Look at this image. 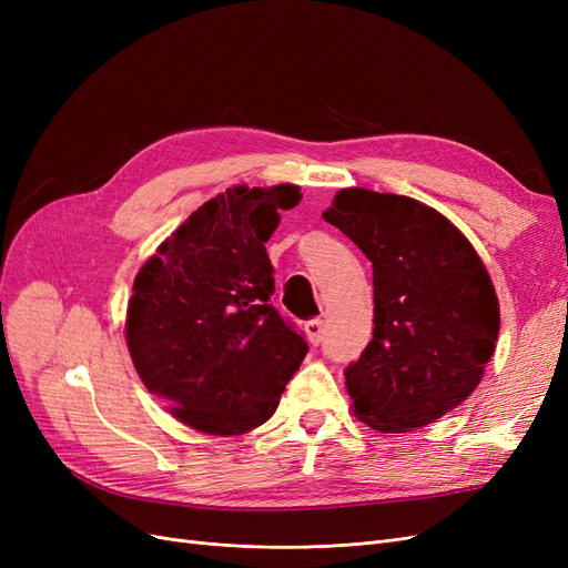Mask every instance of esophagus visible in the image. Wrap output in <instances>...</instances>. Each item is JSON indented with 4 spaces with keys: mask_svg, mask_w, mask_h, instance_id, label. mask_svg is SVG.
<instances>
[{
    "mask_svg": "<svg viewBox=\"0 0 568 568\" xmlns=\"http://www.w3.org/2000/svg\"><path fill=\"white\" fill-rule=\"evenodd\" d=\"M322 334H324V324H322V320H311V322H305V336H307V343H311V346H320Z\"/></svg>",
    "mask_w": 568,
    "mask_h": 568,
    "instance_id": "34e87169",
    "label": "esophagus"
}]
</instances>
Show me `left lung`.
I'll return each instance as SVG.
<instances>
[{
    "label": "left lung",
    "mask_w": 568,
    "mask_h": 568,
    "mask_svg": "<svg viewBox=\"0 0 568 568\" xmlns=\"http://www.w3.org/2000/svg\"><path fill=\"white\" fill-rule=\"evenodd\" d=\"M322 217L374 270V336L346 369L355 417L405 434L448 415L484 379L500 332L476 248L432 205L363 186L341 189Z\"/></svg>",
    "instance_id": "obj_1"
}]
</instances>
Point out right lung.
<instances>
[{"mask_svg":"<svg viewBox=\"0 0 568 568\" xmlns=\"http://www.w3.org/2000/svg\"><path fill=\"white\" fill-rule=\"evenodd\" d=\"M301 186H230L205 201L136 272L125 341L149 393L182 424L239 436L280 405L307 343L270 305L265 244Z\"/></svg>","mask_w":568,"mask_h":568,"instance_id":"right-lung-1","label":"right lung"}]
</instances>
